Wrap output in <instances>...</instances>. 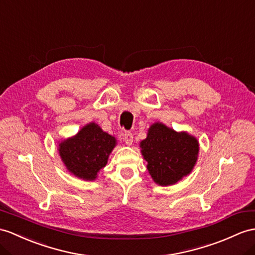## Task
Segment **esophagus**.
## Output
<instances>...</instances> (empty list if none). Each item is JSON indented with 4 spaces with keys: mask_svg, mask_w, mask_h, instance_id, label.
<instances>
[{
    "mask_svg": "<svg viewBox=\"0 0 255 255\" xmlns=\"http://www.w3.org/2000/svg\"><path fill=\"white\" fill-rule=\"evenodd\" d=\"M123 140L127 145H132L133 142V134L131 132H126L123 135Z\"/></svg>",
    "mask_w": 255,
    "mask_h": 255,
    "instance_id": "34e87169",
    "label": "esophagus"
}]
</instances>
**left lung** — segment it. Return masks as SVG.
<instances>
[{"label":"left lung","instance_id":"1","mask_svg":"<svg viewBox=\"0 0 255 255\" xmlns=\"http://www.w3.org/2000/svg\"><path fill=\"white\" fill-rule=\"evenodd\" d=\"M141 154L153 182L160 186L174 185L194 169L199 142L186 132H176L156 122L140 141Z\"/></svg>","mask_w":255,"mask_h":255}]
</instances>
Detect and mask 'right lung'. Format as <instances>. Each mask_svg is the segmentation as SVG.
<instances>
[{"label": "right lung", "instance_id": "obj_1", "mask_svg": "<svg viewBox=\"0 0 255 255\" xmlns=\"http://www.w3.org/2000/svg\"><path fill=\"white\" fill-rule=\"evenodd\" d=\"M117 145L114 136L91 122L77 135L61 140L59 156L67 170L84 181H94L99 170L107 164L109 154Z\"/></svg>", "mask_w": 255, "mask_h": 255}]
</instances>
